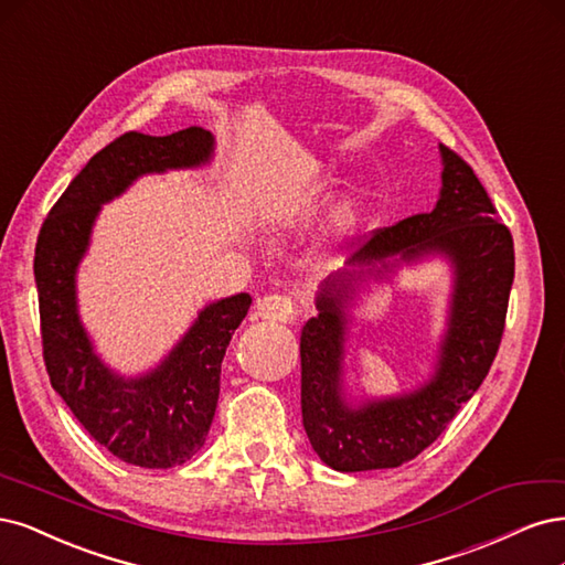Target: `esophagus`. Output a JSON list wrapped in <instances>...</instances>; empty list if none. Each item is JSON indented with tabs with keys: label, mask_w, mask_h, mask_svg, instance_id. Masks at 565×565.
I'll return each instance as SVG.
<instances>
[{
	"label": "esophagus",
	"mask_w": 565,
	"mask_h": 565,
	"mask_svg": "<svg viewBox=\"0 0 565 565\" xmlns=\"http://www.w3.org/2000/svg\"><path fill=\"white\" fill-rule=\"evenodd\" d=\"M258 315L263 319H269V321H290L296 315V300L290 296H281V294H271V296H265L260 302H258Z\"/></svg>",
	"instance_id": "esophagus-1"
}]
</instances>
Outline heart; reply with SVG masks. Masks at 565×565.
<instances>
[{
	"mask_svg": "<svg viewBox=\"0 0 565 565\" xmlns=\"http://www.w3.org/2000/svg\"><path fill=\"white\" fill-rule=\"evenodd\" d=\"M359 204L354 199H348V202H342L333 213H331V221H329V232L340 239V236H348L354 232L356 223H359Z\"/></svg>",
	"mask_w": 565,
	"mask_h": 565,
	"instance_id": "1",
	"label": "heart"
}]
</instances>
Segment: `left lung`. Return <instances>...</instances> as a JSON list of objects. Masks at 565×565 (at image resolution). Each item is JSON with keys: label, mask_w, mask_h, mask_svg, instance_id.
<instances>
[{"label": "left lung", "mask_w": 565, "mask_h": 565, "mask_svg": "<svg viewBox=\"0 0 565 565\" xmlns=\"http://www.w3.org/2000/svg\"><path fill=\"white\" fill-rule=\"evenodd\" d=\"M444 188L436 209L373 230L352 263L373 265L387 256L413 260L444 253L455 267L448 333L439 369L406 396L350 408L340 394L344 302L361 271L326 281L317 298L319 315L300 333L302 427L319 458L338 471L390 469L417 458L465 402H469L500 350L509 290L514 281V239L475 169L446 145ZM387 269V265L382 263Z\"/></svg>", "instance_id": "left-lung-1"}]
</instances>
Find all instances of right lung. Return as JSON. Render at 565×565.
I'll list each match as a JSON object with an SVG mask.
<instances>
[{
    "label": "right lung",
    "instance_id": "1",
    "mask_svg": "<svg viewBox=\"0 0 565 565\" xmlns=\"http://www.w3.org/2000/svg\"><path fill=\"white\" fill-rule=\"evenodd\" d=\"M213 152L202 126L171 136L129 131L88 159L49 211L34 248L42 350L51 387L84 429L126 465L169 469L188 462L211 429L221 366L250 296L209 305L169 359L150 375L124 380L90 350L75 298V271L88 246L100 204L142 173L199 167Z\"/></svg>",
    "mask_w": 565,
    "mask_h": 565
}]
</instances>
